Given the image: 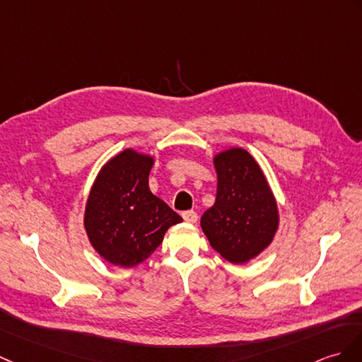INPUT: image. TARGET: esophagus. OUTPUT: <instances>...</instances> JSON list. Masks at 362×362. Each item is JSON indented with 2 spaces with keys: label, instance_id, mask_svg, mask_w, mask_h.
I'll list each match as a JSON object with an SVG mask.
<instances>
[{
  "label": "esophagus",
  "instance_id": "esophagus-1",
  "mask_svg": "<svg viewBox=\"0 0 362 362\" xmlns=\"http://www.w3.org/2000/svg\"><path fill=\"white\" fill-rule=\"evenodd\" d=\"M182 216H183V219L187 221L188 223H196L197 222V213L192 211V209H189V211L182 213Z\"/></svg>",
  "mask_w": 362,
  "mask_h": 362
}]
</instances>
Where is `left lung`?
I'll return each mask as SVG.
<instances>
[{"label":"left lung","instance_id":"1","mask_svg":"<svg viewBox=\"0 0 362 362\" xmlns=\"http://www.w3.org/2000/svg\"><path fill=\"white\" fill-rule=\"evenodd\" d=\"M217 194L200 225L211 247L233 264L248 262L270 245L279 226L277 204L248 151L230 148L214 156Z\"/></svg>","mask_w":362,"mask_h":362}]
</instances>
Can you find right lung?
I'll return each instance as SVG.
<instances>
[{
  "mask_svg": "<svg viewBox=\"0 0 362 362\" xmlns=\"http://www.w3.org/2000/svg\"><path fill=\"white\" fill-rule=\"evenodd\" d=\"M154 157L123 149L103 165L85 209L90 245L109 264L131 268L160 245L170 226L182 217L149 189Z\"/></svg>",
  "mask_w": 362,
  "mask_h": 362,
  "instance_id": "add662e5",
  "label": "right lung"
}]
</instances>
